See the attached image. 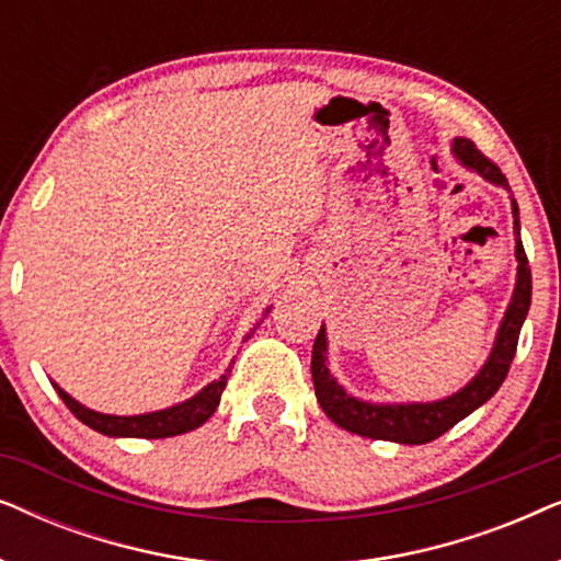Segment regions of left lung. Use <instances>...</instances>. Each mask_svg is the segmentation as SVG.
Here are the masks:
<instances>
[{
    "label": "left lung",
    "instance_id": "obj_1",
    "mask_svg": "<svg viewBox=\"0 0 561 561\" xmlns=\"http://www.w3.org/2000/svg\"><path fill=\"white\" fill-rule=\"evenodd\" d=\"M451 152L459 158V163L470 168V171L480 173L482 179L495 183V186L508 188V181L501 173L493 160L482 156L474 148L472 140L467 137H457ZM513 204V232H516V260H518V275L516 288H513V298L508 304V311L497 329L493 352H490L488 363L480 367V373L467 382L462 390L455 396L442 398L434 403H367L359 398L350 396L340 382L332 378L327 367V329L321 324L317 340H313L311 350V378L313 388H317V398L321 409L336 426L347 428V432L357 436H367V439H382V442H398V444H426L439 439L444 432L459 424L465 416H470L474 409L490 401L495 390L503 386L505 375L511 370L513 355L518 347V334L524 327L528 306H531V267H528V257L520 242V225H518V204Z\"/></svg>",
    "mask_w": 561,
    "mask_h": 561
}]
</instances>
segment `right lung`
<instances>
[{
	"label": "right lung",
	"instance_id": "obj_1",
	"mask_svg": "<svg viewBox=\"0 0 561 561\" xmlns=\"http://www.w3.org/2000/svg\"><path fill=\"white\" fill-rule=\"evenodd\" d=\"M255 329H257V324H255ZM255 329H252V332H255ZM252 332L248 336H252ZM227 375H229V370L221 375L219 380H214L204 390H198V393L194 398H188V401L171 405V409H163V411L140 413V416H112V413L91 411V409H87V405H81L79 401H73V398L68 396L64 388H58L56 382H53V388L58 390V396L64 398V403L71 409L73 416L83 421V424L91 426L99 434L135 436V439H165V436H179V434L194 432V428L202 426L204 421H209V416L217 411V405H219L221 390H225V386H227Z\"/></svg>",
	"mask_w": 561,
	"mask_h": 561
}]
</instances>
